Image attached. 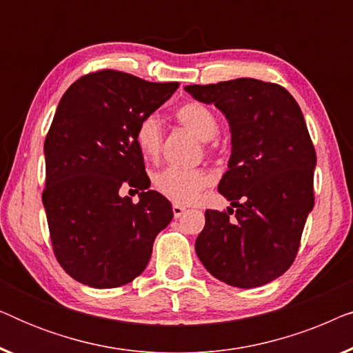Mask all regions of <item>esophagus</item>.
Instances as JSON below:
<instances>
[{"mask_svg": "<svg viewBox=\"0 0 353 353\" xmlns=\"http://www.w3.org/2000/svg\"><path fill=\"white\" fill-rule=\"evenodd\" d=\"M185 212H186V207L178 205V204L173 205V216H175V219H180V216L185 214Z\"/></svg>", "mask_w": 353, "mask_h": 353, "instance_id": "1", "label": "esophagus"}]
</instances>
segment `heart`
Segmentation results:
<instances>
[{
  "instance_id": "1",
  "label": "heart",
  "mask_w": 353,
  "mask_h": 353,
  "mask_svg": "<svg viewBox=\"0 0 353 353\" xmlns=\"http://www.w3.org/2000/svg\"><path fill=\"white\" fill-rule=\"evenodd\" d=\"M175 117L183 127L194 133L201 141H212L219 133V119L214 110L202 103H186L175 112ZM137 143L144 157H156L161 151L162 128L156 115H148L137 128ZM209 183V175L201 168L167 167L154 176V186L176 204H188Z\"/></svg>"
}]
</instances>
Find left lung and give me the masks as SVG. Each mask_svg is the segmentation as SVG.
<instances>
[{
	"mask_svg": "<svg viewBox=\"0 0 353 353\" xmlns=\"http://www.w3.org/2000/svg\"><path fill=\"white\" fill-rule=\"evenodd\" d=\"M185 91L214 104L231 133L228 170L219 183L231 207L205 210L197 257L230 286H263L292 265L315 204L316 154L305 119L288 90L262 80L190 85Z\"/></svg>",
	"mask_w": 353,
	"mask_h": 353,
	"instance_id": "left-lung-1",
	"label": "left lung"
}]
</instances>
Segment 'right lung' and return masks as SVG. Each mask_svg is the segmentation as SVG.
Returning a JSON list of instances; mask_svg holds the SVG:
<instances>
[{
  "label": "right lung",
  "instance_id": "1",
  "mask_svg": "<svg viewBox=\"0 0 353 353\" xmlns=\"http://www.w3.org/2000/svg\"><path fill=\"white\" fill-rule=\"evenodd\" d=\"M176 88V81L101 70L72 83L59 101L45 139L43 205L57 262L85 286L132 283L173 219L170 201L148 190L137 128ZM127 184L142 190L138 203L119 196Z\"/></svg>",
  "mask_w": 353,
  "mask_h": 353
}]
</instances>
